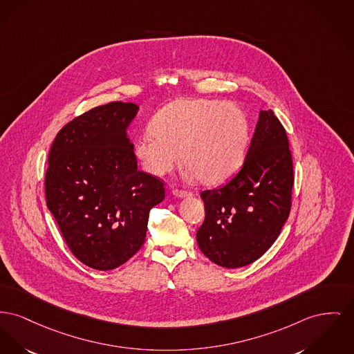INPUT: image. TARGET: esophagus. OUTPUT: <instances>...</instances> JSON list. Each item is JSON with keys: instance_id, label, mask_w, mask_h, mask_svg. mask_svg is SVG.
Masks as SVG:
<instances>
[{"instance_id": "obj_1", "label": "esophagus", "mask_w": 354, "mask_h": 354, "mask_svg": "<svg viewBox=\"0 0 354 354\" xmlns=\"http://www.w3.org/2000/svg\"><path fill=\"white\" fill-rule=\"evenodd\" d=\"M172 194H174L175 196H178V198H186V196L191 195V192L187 191V189H179V188H175V189L172 191Z\"/></svg>"}]
</instances>
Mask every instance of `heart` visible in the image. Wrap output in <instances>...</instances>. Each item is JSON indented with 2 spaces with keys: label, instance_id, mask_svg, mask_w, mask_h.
I'll return each mask as SVG.
<instances>
[{
  "label": "heart",
  "instance_id": "b5f03b06",
  "mask_svg": "<svg viewBox=\"0 0 354 354\" xmlns=\"http://www.w3.org/2000/svg\"><path fill=\"white\" fill-rule=\"evenodd\" d=\"M151 131L135 142V155L147 172L163 176L182 160L188 172L207 186L232 176L249 146L246 113L231 103L183 99L162 108Z\"/></svg>",
  "mask_w": 354,
  "mask_h": 354
}]
</instances>
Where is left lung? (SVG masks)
I'll list each match as a JSON object with an SVG mask.
<instances>
[{
    "mask_svg": "<svg viewBox=\"0 0 354 354\" xmlns=\"http://www.w3.org/2000/svg\"><path fill=\"white\" fill-rule=\"evenodd\" d=\"M292 185L286 131L271 111H261L242 168L222 187L201 192L206 211L196 232L201 251L227 269L255 262L289 218Z\"/></svg>",
    "mask_w": 354,
    "mask_h": 354,
    "instance_id": "obj_1",
    "label": "left lung"
}]
</instances>
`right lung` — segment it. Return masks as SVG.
I'll return each instance as SVG.
<instances>
[{
  "instance_id": "add662e5",
  "label": "right lung",
  "mask_w": 354,
  "mask_h": 354,
  "mask_svg": "<svg viewBox=\"0 0 354 354\" xmlns=\"http://www.w3.org/2000/svg\"><path fill=\"white\" fill-rule=\"evenodd\" d=\"M133 103L89 109L64 125L49 151L46 206L71 252L95 270H112L143 246L149 209L165 183L138 169L127 128Z\"/></svg>"
}]
</instances>
